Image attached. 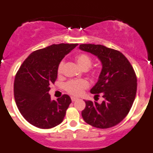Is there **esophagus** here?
<instances>
[{"label":"esophagus","instance_id":"esophagus-1","mask_svg":"<svg viewBox=\"0 0 153 153\" xmlns=\"http://www.w3.org/2000/svg\"><path fill=\"white\" fill-rule=\"evenodd\" d=\"M77 100V98H75V97H71V100H72V102H74V101H76Z\"/></svg>","mask_w":153,"mask_h":153}]
</instances>
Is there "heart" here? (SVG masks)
<instances>
[{"label":"heart","mask_w":153,"mask_h":153,"mask_svg":"<svg viewBox=\"0 0 153 153\" xmlns=\"http://www.w3.org/2000/svg\"><path fill=\"white\" fill-rule=\"evenodd\" d=\"M75 60L82 70H86L91 67L93 59L86 53H80L75 56ZM64 61H60L57 67V74L60 76L63 73V67ZM100 68H94L92 70V74L94 76H97L100 74ZM90 86V83L86 79H72L65 83L64 89L68 93L73 96H79L83 93L86 89Z\"/></svg>","instance_id":"1"}]
</instances>
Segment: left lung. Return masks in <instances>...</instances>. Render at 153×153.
<instances>
[{
  "label": "left lung",
  "instance_id": "1",
  "mask_svg": "<svg viewBox=\"0 0 153 153\" xmlns=\"http://www.w3.org/2000/svg\"><path fill=\"white\" fill-rule=\"evenodd\" d=\"M82 51L91 53L100 60L102 69L97 84L90 92L99 97L101 103L86 100L82 117L86 123L107 129L120 123L127 116L136 98L137 78L134 69L120 51L100 44H80Z\"/></svg>",
  "mask_w": 153,
  "mask_h": 153
}]
</instances>
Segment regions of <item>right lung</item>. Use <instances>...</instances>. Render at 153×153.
I'll list each match as a JSON object with an SVG mask.
<instances>
[{"instance_id":"right-lung-1","label":"right lung","mask_w":153,"mask_h":153,"mask_svg":"<svg viewBox=\"0 0 153 153\" xmlns=\"http://www.w3.org/2000/svg\"><path fill=\"white\" fill-rule=\"evenodd\" d=\"M77 44H53L33 51L19 68L13 84L14 99L25 120L40 129H51L63 122L71 99L63 94L52 100L48 92L57 77L62 59Z\"/></svg>"}]
</instances>
